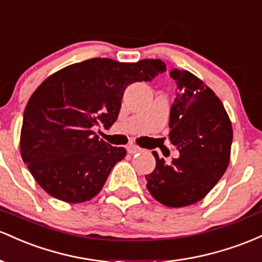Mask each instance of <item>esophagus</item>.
I'll list each match as a JSON object with an SVG mask.
<instances>
[{
	"mask_svg": "<svg viewBox=\"0 0 262 262\" xmlns=\"http://www.w3.org/2000/svg\"><path fill=\"white\" fill-rule=\"evenodd\" d=\"M141 151H142V148H141V147H139V146H136V145H128L127 146V152L130 155L139 154V152H141Z\"/></svg>",
	"mask_w": 262,
	"mask_h": 262,
	"instance_id": "esophagus-1",
	"label": "esophagus"
}]
</instances>
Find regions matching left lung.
I'll list each match as a JSON object with an SVG mask.
<instances>
[{"instance_id": "8db88e82", "label": "left lung", "mask_w": 262, "mask_h": 262, "mask_svg": "<svg viewBox=\"0 0 262 262\" xmlns=\"http://www.w3.org/2000/svg\"><path fill=\"white\" fill-rule=\"evenodd\" d=\"M177 95L170 107L169 140L179 157L156 158L146 176L147 189L161 204L181 208L204 198L224 174L230 160L233 127L224 105L209 86L187 70L172 69Z\"/></svg>"}]
</instances>
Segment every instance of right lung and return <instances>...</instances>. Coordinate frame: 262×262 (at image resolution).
I'll return each mask as SVG.
<instances>
[{"label":"right lung","instance_id":"right-lung-1","mask_svg":"<svg viewBox=\"0 0 262 262\" xmlns=\"http://www.w3.org/2000/svg\"><path fill=\"white\" fill-rule=\"evenodd\" d=\"M166 72L160 59L120 63L93 58L58 70L29 98L20 130V155L49 195L83 203L104 187L123 147L99 140L94 126H113L126 88Z\"/></svg>","mask_w":262,"mask_h":262}]
</instances>
